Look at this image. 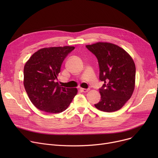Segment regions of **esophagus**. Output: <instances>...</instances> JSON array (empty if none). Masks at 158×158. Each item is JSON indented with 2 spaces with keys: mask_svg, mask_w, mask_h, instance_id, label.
Here are the masks:
<instances>
[{
  "mask_svg": "<svg viewBox=\"0 0 158 158\" xmlns=\"http://www.w3.org/2000/svg\"><path fill=\"white\" fill-rule=\"evenodd\" d=\"M80 90L82 92H84V93H86L88 92H89V89H85V88H81Z\"/></svg>",
  "mask_w": 158,
  "mask_h": 158,
  "instance_id": "obj_1",
  "label": "esophagus"
}]
</instances>
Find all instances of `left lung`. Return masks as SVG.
<instances>
[{"mask_svg":"<svg viewBox=\"0 0 158 158\" xmlns=\"http://www.w3.org/2000/svg\"><path fill=\"white\" fill-rule=\"evenodd\" d=\"M97 57L99 79L104 84L99 89L101 99L95 104L104 112L118 111L131 97L135 87L136 67L131 56L119 46L107 42L86 45Z\"/></svg>","mask_w":158,"mask_h":158,"instance_id":"1","label":"left lung"}]
</instances>
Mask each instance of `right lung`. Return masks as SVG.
Here are the masks:
<instances>
[{
	"label": "right lung",
	"mask_w": 158,
	"mask_h": 158,
	"mask_svg": "<svg viewBox=\"0 0 158 158\" xmlns=\"http://www.w3.org/2000/svg\"><path fill=\"white\" fill-rule=\"evenodd\" d=\"M74 47H53L38 50L23 69V85L31 102L50 113L64 111L77 94V88L61 87L56 82L62 63Z\"/></svg>",
	"instance_id": "obj_1"
}]
</instances>
